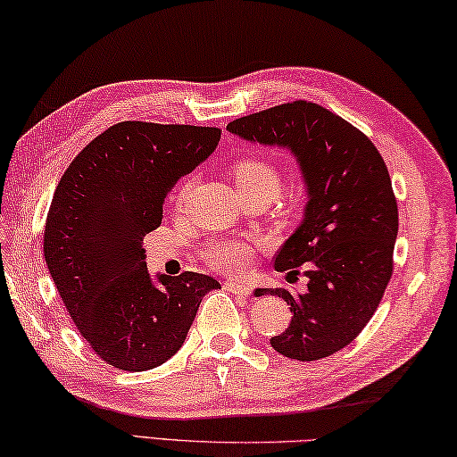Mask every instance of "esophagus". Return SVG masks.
I'll return each mask as SVG.
<instances>
[{
    "label": "esophagus",
    "instance_id": "1",
    "mask_svg": "<svg viewBox=\"0 0 457 457\" xmlns=\"http://www.w3.org/2000/svg\"><path fill=\"white\" fill-rule=\"evenodd\" d=\"M226 289L231 294H237L242 297H247L252 294V287L247 284H242V281H226Z\"/></svg>",
    "mask_w": 457,
    "mask_h": 457
}]
</instances>
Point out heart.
<instances>
[{
	"instance_id": "obj_1",
	"label": "heart",
	"mask_w": 457,
	"mask_h": 457,
	"mask_svg": "<svg viewBox=\"0 0 457 457\" xmlns=\"http://www.w3.org/2000/svg\"><path fill=\"white\" fill-rule=\"evenodd\" d=\"M231 178L242 197L270 195L276 197L281 186V176L276 165L263 157H239L231 165ZM186 195V189L178 194V200ZM204 260L212 268L226 273H242L252 260V245L239 239H223L205 247Z\"/></svg>"
}]
</instances>
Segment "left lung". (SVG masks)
I'll return each instance as SVG.
<instances>
[{
	"mask_svg": "<svg viewBox=\"0 0 457 457\" xmlns=\"http://www.w3.org/2000/svg\"><path fill=\"white\" fill-rule=\"evenodd\" d=\"M252 144L284 147L300 165L305 207L273 268H295L308 292L260 287L287 302L292 321L270 339L300 361L328 358L352 344L378 310L394 270L397 204L384 160L368 136L310 102L281 104L228 123Z\"/></svg>",
	"mask_w": 457,
	"mask_h": 457,
	"instance_id": "1",
	"label": "left lung"
}]
</instances>
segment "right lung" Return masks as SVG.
<instances>
[{
	"instance_id": "1",
	"label": "right lung",
	"mask_w": 457,
	"mask_h": 457,
	"mask_svg": "<svg viewBox=\"0 0 457 457\" xmlns=\"http://www.w3.org/2000/svg\"><path fill=\"white\" fill-rule=\"evenodd\" d=\"M218 128L115 123L81 149L55 187L44 255L76 328L110 366L145 371L186 342L218 279L149 276L144 237L178 181L218 147Z\"/></svg>"
}]
</instances>
